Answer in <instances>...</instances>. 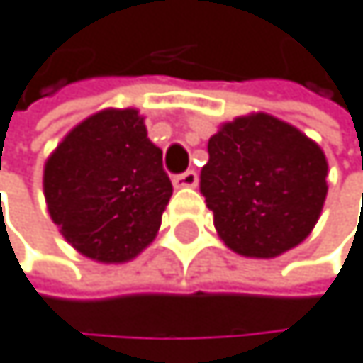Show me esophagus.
Instances as JSON below:
<instances>
[{"label":"esophagus","instance_id":"esophagus-1","mask_svg":"<svg viewBox=\"0 0 363 363\" xmlns=\"http://www.w3.org/2000/svg\"><path fill=\"white\" fill-rule=\"evenodd\" d=\"M197 182H199V177H197L195 170H186V172H182V175L172 177V184H175V188H195Z\"/></svg>","mask_w":363,"mask_h":363}]
</instances>
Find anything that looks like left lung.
<instances>
[{
	"instance_id": "8db88e82",
	"label": "left lung",
	"mask_w": 363,
	"mask_h": 363,
	"mask_svg": "<svg viewBox=\"0 0 363 363\" xmlns=\"http://www.w3.org/2000/svg\"><path fill=\"white\" fill-rule=\"evenodd\" d=\"M324 150L273 115L252 113L208 139L199 191L230 250L270 259L301 244L328 193Z\"/></svg>"
}]
</instances>
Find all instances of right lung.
Wrapping results in <instances>:
<instances>
[{"label":"right lung","mask_w":363,"mask_h":363,"mask_svg":"<svg viewBox=\"0 0 363 363\" xmlns=\"http://www.w3.org/2000/svg\"><path fill=\"white\" fill-rule=\"evenodd\" d=\"M44 195L72 248L101 264H123L155 240L172 184L139 111L106 108L52 150Z\"/></svg>","instance_id":"obj_1"}]
</instances>
